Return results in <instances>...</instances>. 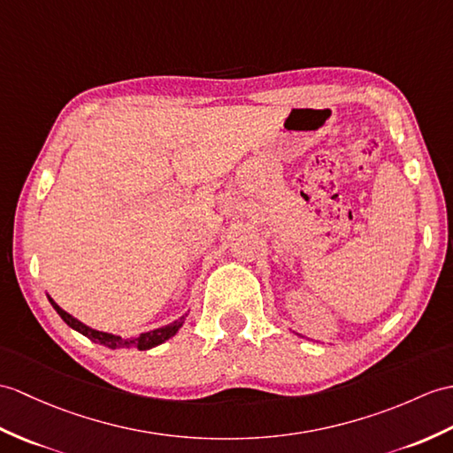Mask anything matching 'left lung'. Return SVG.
Segmentation results:
<instances>
[{
	"mask_svg": "<svg viewBox=\"0 0 453 453\" xmlns=\"http://www.w3.org/2000/svg\"><path fill=\"white\" fill-rule=\"evenodd\" d=\"M297 335H299V334H297ZM301 338H303V335H301Z\"/></svg>",
	"mask_w": 453,
	"mask_h": 453,
	"instance_id": "left-lung-1",
	"label": "left lung"
}]
</instances>
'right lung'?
<instances>
[{"instance_id": "add662e5", "label": "right lung", "mask_w": 453, "mask_h": 453, "mask_svg": "<svg viewBox=\"0 0 453 453\" xmlns=\"http://www.w3.org/2000/svg\"><path fill=\"white\" fill-rule=\"evenodd\" d=\"M48 299H50V303H51V307H54V309L58 311L59 317L63 319V322H65L67 326H71L73 330H77L79 334L87 335V338L92 340L94 343H100V345H104V347H110V349H129V347H136V349H141V351L152 349V347L160 345V343H164L165 340L173 338V335L179 332V328H181L185 319H187V314H183L181 319H177L175 322L167 324V326H162V328L144 332V334H141V335H136V338L125 340V338H121V335H115V334H108V332H100V330L90 328V326L82 324V322L77 320L75 317H71L69 312L63 311V309L59 307V304H58L54 299H51L50 296H48Z\"/></svg>"}]
</instances>
